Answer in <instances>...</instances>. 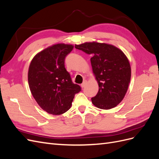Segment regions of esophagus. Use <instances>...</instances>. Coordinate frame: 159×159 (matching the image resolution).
Instances as JSON below:
<instances>
[{"mask_svg": "<svg viewBox=\"0 0 159 159\" xmlns=\"http://www.w3.org/2000/svg\"><path fill=\"white\" fill-rule=\"evenodd\" d=\"M86 84H87V81H86V80H84V81H83V83L81 84V88H84L85 86L86 85Z\"/></svg>", "mask_w": 159, "mask_h": 159, "instance_id": "esophagus-1", "label": "esophagus"}]
</instances>
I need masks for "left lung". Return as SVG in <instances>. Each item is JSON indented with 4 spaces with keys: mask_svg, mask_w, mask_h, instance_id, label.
Segmentation results:
<instances>
[{
    "mask_svg": "<svg viewBox=\"0 0 159 159\" xmlns=\"http://www.w3.org/2000/svg\"><path fill=\"white\" fill-rule=\"evenodd\" d=\"M75 48L91 55V64L99 85L92 103L102 109L116 107L123 99L131 80V66L125 54L113 45L97 42L75 44Z\"/></svg>",
    "mask_w": 159,
    "mask_h": 159,
    "instance_id": "obj_1",
    "label": "left lung"
}]
</instances>
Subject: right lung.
Wrapping results in <instances>:
<instances>
[{"label":"right lung","mask_w":159,"mask_h":159,"mask_svg":"<svg viewBox=\"0 0 159 159\" xmlns=\"http://www.w3.org/2000/svg\"><path fill=\"white\" fill-rule=\"evenodd\" d=\"M73 48L71 44L52 45L38 53L30 62L28 80L32 95L39 106L50 114L66 113L75 94L81 91L65 68V57Z\"/></svg>","instance_id":"right-lung-1"}]
</instances>
